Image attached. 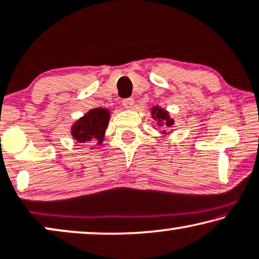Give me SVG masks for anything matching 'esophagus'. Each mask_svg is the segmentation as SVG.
<instances>
[{
    "instance_id": "esophagus-1",
    "label": "esophagus",
    "mask_w": 259,
    "mask_h": 259,
    "mask_svg": "<svg viewBox=\"0 0 259 259\" xmlns=\"http://www.w3.org/2000/svg\"><path fill=\"white\" fill-rule=\"evenodd\" d=\"M122 104H123V106H124V108H125V109L133 108V105H134V98H125V99H123Z\"/></svg>"
}]
</instances>
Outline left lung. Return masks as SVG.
<instances>
[{"label":"left lung","instance_id":"1","mask_svg":"<svg viewBox=\"0 0 259 259\" xmlns=\"http://www.w3.org/2000/svg\"><path fill=\"white\" fill-rule=\"evenodd\" d=\"M151 115H153L155 119H157L158 125H163L164 127H169L170 125H173V119L169 118L168 112L162 110L161 108H158V106L153 108V110H151Z\"/></svg>","mask_w":259,"mask_h":259}]
</instances>
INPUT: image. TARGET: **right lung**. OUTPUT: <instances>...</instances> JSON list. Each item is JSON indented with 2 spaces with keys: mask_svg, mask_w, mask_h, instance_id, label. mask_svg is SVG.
<instances>
[{
  "mask_svg": "<svg viewBox=\"0 0 259 259\" xmlns=\"http://www.w3.org/2000/svg\"><path fill=\"white\" fill-rule=\"evenodd\" d=\"M109 111L104 109H94L85 115L72 127V135L80 143H101L108 125Z\"/></svg>",
  "mask_w": 259,
  "mask_h": 259,
  "instance_id": "1",
  "label": "right lung"
}]
</instances>
